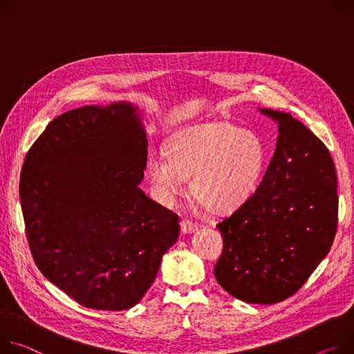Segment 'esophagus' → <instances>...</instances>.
I'll list each match as a JSON object with an SVG mask.
<instances>
[{"mask_svg":"<svg viewBox=\"0 0 354 354\" xmlns=\"http://www.w3.org/2000/svg\"><path fill=\"white\" fill-rule=\"evenodd\" d=\"M181 232L184 233V234H191V233H194V232H197L198 230V226L195 225V223H192V222H189V221H187V219H184V221H181Z\"/></svg>","mask_w":354,"mask_h":354,"instance_id":"34e87169","label":"esophagus"}]
</instances>
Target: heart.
Instances as JSON below:
<instances>
[{"instance_id":"heart-1","label":"heart","mask_w":354,"mask_h":354,"mask_svg":"<svg viewBox=\"0 0 354 354\" xmlns=\"http://www.w3.org/2000/svg\"><path fill=\"white\" fill-rule=\"evenodd\" d=\"M166 156H151L147 163L150 181L163 201H173L184 191V180H191L192 198L215 215L249 201L267 165L263 139L227 122L183 128L169 139Z\"/></svg>"}]
</instances>
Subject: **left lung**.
<instances>
[{"label":"left lung","mask_w":354,"mask_h":354,"mask_svg":"<svg viewBox=\"0 0 354 354\" xmlns=\"http://www.w3.org/2000/svg\"><path fill=\"white\" fill-rule=\"evenodd\" d=\"M276 122V150L256 192L216 225L223 252L216 281L249 304L295 294L328 256L337 225V178L326 146L292 115L259 109Z\"/></svg>","instance_id":"left-lung-1"}]
</instances>
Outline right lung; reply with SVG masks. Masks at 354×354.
Returning <instances> with one entry per match:
<instances>
[{"label":"right lung","instance_id":"right-lung-1","mask_svg":"<svg viewBox=\"0 0 354 354\" xmlns=\"http://www.w3.org/2000/svg\"><path fill=\"white\" fill-rule=\"evenodd\" d=\"M146 160L143 111L131 101L62 113L25 157L19 198L33 260L83 306H135L178 239L177 215L139 187Z\"/></svg>","mask_w":354,"mask_h":354}]
</instances>
